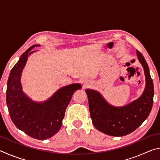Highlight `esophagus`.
<instances>
[{
  "instance_id": "obj_1",
  "label": "esophagus",
  "mask_w": 160,
  "mask_h": 160,
  "mask_svg": "<svg viewBox=\"0 0 160 160\" xmlns=\"http://www.w3.org/2000/svg\"><path fill=\"white\" fill-rule=\"evenodd\" d=\"M83 83H84V85L85 86H88V85H89V82L88 80H85L83 81Z\"/></svg>"
}]
</instances>
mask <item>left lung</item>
<instances>
[{"label":"left lung","instance_id":"left-lung-1","mask_svg":"<svg viewBox=\"0 0 160 160\" xmlns=\"http://www.w3.org/2000/svg\"><path fill=\"white\" fill-rule=\"evenodd\" d=\"M137 56L144 68L146 85L141 97L127 106L114 107L96 91L86 90L92 123L98 131L112 136H123L141 125L150 113L153 104L154 86L148 65L139 51Z\"/></svg>","mask_w":160,"mask_h":160}]
</instances>
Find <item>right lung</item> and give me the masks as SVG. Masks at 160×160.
<instances>
[{
    "instance_id": "add662e5",
    "label": "right lung",
    "mask_w": 160,
    "mask_h": 160,
    "mask_svg": "<svg viewBox=\"0 0 160 160\" xmlns=\"http://www.w3.org/2000/svg\"><path fill=\"white\" fill-rule=\"evenodd\" d=\"M33 45L22 54L12 68L8 78L6 102L12 122L18 129L33 138L46 140L60 130L65 112L75 91L81 88L80 84H73L61 88L44 103L31 101L22 91L20 76Z\"/></svg>"
}]
</instances>
